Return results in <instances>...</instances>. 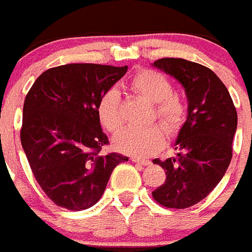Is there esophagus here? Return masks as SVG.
Instances as JSON below:
<instances>
[{"label": "esophagus", "instance_id": "34e87169", "mask_svg": "<svg viewBox=\"0 0 252 252\" xmlns=\"http://www.w3.org/2000/svg\"><path fill=\"white\" fill-rule=\"evenodd\" d=\"M133 162H136V164H141V165H150L151 161L150 160H146V158H130Z\"/></svg>", "mask_w": 252, "mask_h": 252}]
</instances>
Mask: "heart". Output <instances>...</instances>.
<instances>
[{
    "instance_id": "1",
    "label": "heart",
    "mask_w": 252,
    "mask_h": 252,
    "mask_svg": "<svg viewBox=\"0 0 252 252\" xmlns=\"http://www.w3.org/2000/svg\"><path fill=\"white\" fill-rule=\"evenodd\" d=\"M130 86L136 92L156 102V114L170 133H174L183 123L187 114L185 101L173 94L170 80L158 71L143 69L132 78ZM97 118L101 126L109 132H116L123 124L120 115V94L110 88L101 96L97 105ZM166 138L165 128L152 124L145 128H124L114 137L118 151L133 156H147L158 151Z\"/></svg>"
}]
</instances>
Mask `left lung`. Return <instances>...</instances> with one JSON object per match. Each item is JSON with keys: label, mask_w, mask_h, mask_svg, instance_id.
<instances>
[{"label": "left lung", "mask_w": 252, "mask_h": 252, "mask_svg": "<svg viewBox=\"0 0 252 252\" xmlns=\"http://www.w3.org/2000/svg\"><path fill=\"white\" fill-rule=\"evenodd\" d=\"M152 66L178 80L188 101L187 119L173 143L177 156L152 161L166 174L152 196L165 208L186 209L204 200L227 172L237 111L227 87L209 67L174 58Z\"/></svg>", "instance_id": "8db88e82"}]
</instances>
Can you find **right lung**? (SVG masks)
<instances>
[{
    "label": "right lung",
    "instance_id": "right-lung-1",
    "mask_svg": "<svg viewBox=\"0 0 252 252\" xmlns=\"http://www.w3.org/2000/svg\"><path fill=\"white\" fill-rule=\"evenodd\" d=\"M128 66L67 64L42 73L25 97L22 146L38 185L69 210L94 206L102 196L120 154L102 155L109 143L97 105Z\"/></svg>",
    "mask_w": 252,
    "mask_h": 252
}]
</instances>
